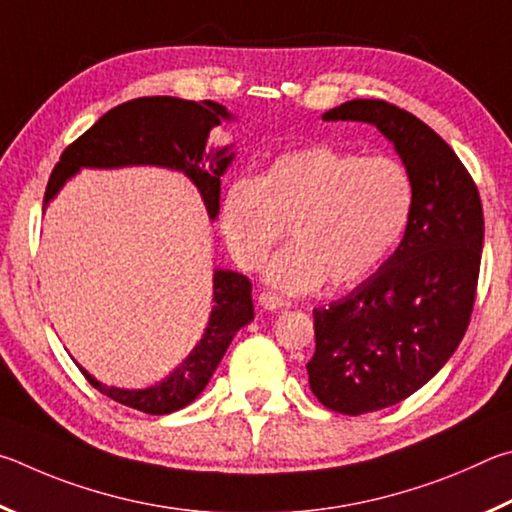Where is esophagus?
<instances>
[{
  "label": "esophagus",
  "mask_w": 512,
  "mask_h": 512,
  "mask_svg": "<svg viewBox=\"0 0 512 512\" xmlns=\"http://www.w3.org/2000/svg\"><path fill=\"white\" fill-rule=\"evenodd\" d=\"M258 303H261L265 310H279V308L285 306V299L279 297V294L263 290L261 294H258Z\"/></svg>",
  "instance_id": "1"
}]
</instances>
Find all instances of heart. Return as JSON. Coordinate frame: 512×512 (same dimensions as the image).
<instances>
[{"label":"heart","mask_w":512,"mask_h":512,"mask_svg":"<svg viewBox=\"0 0 512 512\" xmlns=\"http://www.w3.org/2000/svg\"><path fill=\"white\" fill-rule=\"evenodd\" d=\"M414 202V177L398 159L308 146L274 157L263 177H233L220 229L236 263L256 270L290 224L294 242L267 265L270 283L310 292L330 279L346 288L387 261Z\"/></svg>","instance_id":"b5f03b06"}]
</instances>
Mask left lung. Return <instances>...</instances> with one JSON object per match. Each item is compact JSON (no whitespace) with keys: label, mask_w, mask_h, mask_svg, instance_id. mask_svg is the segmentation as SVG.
<instances>
[{"label":"left lung","mask_w":512,"mask_h":512,"mask_svg":"<svg viewBox=\"0 0 512 512\" xmlns=\"http://www.w3.org/2000/svg\"><path fill=\"white\" fill-rule=\"evenodd\" d=\"M324 119L373 123L416 184L414 213L389 261L342 301L312 310L310 389L326 409L360 416L409 398L461 344L477 299L483 206L450 143L402 107L355 98Z\"/></svg>","instance_id":"left-lung-1"}]
</instances>
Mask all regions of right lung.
I'll use <instances>...</instances> for the list:
<instances>
[{"label":"right lung","mask_w":512,"mask_h":512,"mask_svg":"<svg viewBox=\"0 0 512 512\" xmlns=\"http://www.w3.org/2000/svg\"><path fill=\"white\" fill-rule=\"evenodd\" d=\"M227 116L220 103H195L173 96H141L116 105L62 152L44 191V204L80 166L116 168L155 164L182 170L191 177L204 197L206 211L215 218L220 209V175L227 170L233 155H227V150L206 152L204 146L213 125ZM213 303L209 328L202 342L193 348L184 364H179L155 387L123 391L105 387L78 366L80 373L103 396L143 414L164 416L191 405L218 369L233 335L254 319L251 283L238 272H215Z\"/></svg>","instance_id":"1"}]
</instances>
